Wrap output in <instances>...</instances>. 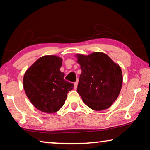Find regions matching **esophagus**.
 <instances>
[{"instance_id":"esophagus-1","label":"esophagus","mask_w":150,"mask_h":150,"mask_svg":"<svg viewBox=\"0 0 150 150\" xmlns=\"http://www.w3.org/2000/svg\"><path fill=\"white\" fill-rule=\"evenodd\" d=\"M77 85H78V80L74 83V88L75 89L77 88Z\"/></svg>"}]
</instances>
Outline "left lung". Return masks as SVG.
Wrapping results in <instances>:
<instances>
[{"mask_svg": "<svg viewBox=\"0 0 150 150\" xmlns=\"http://www.w3.org/2000/svg\"><path fill=\"white\" fill-rule=\"evenodd\" d=\"M76 56L82 71L77 91L83 102L94 110L109 108L118 98L122 88L120 67L102 52Z\"/></svg>", "mask_w": 150, "mask_h": 150, "instance_id": "1", "label": "left lung"}]
</instances>
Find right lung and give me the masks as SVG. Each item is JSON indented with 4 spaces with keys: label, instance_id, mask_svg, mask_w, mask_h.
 <instances>
[{
    "label": "right lung",
    "instance_id": "add662e5",
    "mask_svg": "<svg viewBox=\"0 0 150 150\" xmlns=\"http://www.w3.org/2000/svg\"><path fill=\"white\" fill-rule=\"evenodd\" d=\"M62 59L45 55L35 61L23 79L25 93L35 108L46 113L56 112L64 105L73 84L64 79L60 71Z\"/></svg>",
    "mask_w": 150,
    "mask_h": 150
}]
</instances>
